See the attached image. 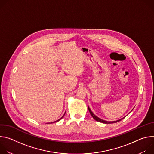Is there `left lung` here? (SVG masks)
<instances>
[{
  "label": "left lung",
  "instance_id": "8db88e82",
  "mask_svg": "<svg viewBox=\"0 0 154 154\" xmlns=\"http://www.w3.org/2000/svg\"><path fill=\"white\" fill-rule=\"evenodd\" d=\"M88 109H89V112H90V114H91V115L92 116V117L96 121H98V122H102V123H104V124H112V123H116V122H119V121H121L122 119H123L125 117H124V118H121V119H119V120H117V121H105V120H103V119H100V118H98L97 116H96L92 112H91V109L90 108V107L89 106H88Z\"/></svg>",
  "mask_w": 154,
  "mask_h": 154
}]
</instances>
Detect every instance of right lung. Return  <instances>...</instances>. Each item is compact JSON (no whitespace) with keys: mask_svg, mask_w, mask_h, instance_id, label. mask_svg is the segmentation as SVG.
Wrapping results in <instances>:
<instances>
[{"mask_svg":"<svg viewBox=\"0 0 154 154\" xmlns=\"http://www.w3.org/2000/svg\"><path fill=\"white\" fill-rule=\"evenodd\" d=\"M65 113H66V112H65ZM64 115H65V113H64V115H63V116H62V117H61V118H60V119H58V120H57V121H54V122H51V123H54V122H58V121H60V119H62V118H63V116H64ZM49 123H50V122H49ZM48 124H49V123H48Z\"/></svg>","mask_w":154,"mask_h":154,"instance_id":"obj_1","label":"right lung"}]
</instances>
